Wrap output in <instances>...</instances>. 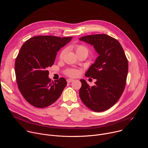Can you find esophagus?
<instances>
[{
    "mask_svg": "<svg viewBox=\"0 0 148 148\" xmlns=\"http://www.w3.org/2000/svg\"><path fill=\"white\" fill-rule=\"evenodd\" d=\"M74 80L73 79H70V78H69V79H67V82H68V83H70V82H71L72 81H73Z\"/></svg>",
    "mask_w": 148,
    "mask_h": 148,
    "instance_id": "obj_1",
    "label": "esophagus"
}]
</instances>
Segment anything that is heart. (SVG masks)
I'll return each mask as SVG.
<instances>
[{
    "label": "heart",
    "instance_id": "heart-1",
    "mask_svg": "<svg viewBox=\"0 0 148 148\" xmlns=\"http://www.w3.org/2000/svg\"><path fill=\"white\" fill-rule=\"evenodd\" d=\"M75 51H76V53L77 55L80 54H86L88 55V48L84 45H78L75 46ZM65 52H66L65 49L62 50L61 51V52L60 53V58H61L63 57ZM66 74L70 77H75L76 75H78V71L75 69H69L66 71Z\"/></svg>",
    "mask_w": 148,
    "mask_h": 148
}]
</instances>
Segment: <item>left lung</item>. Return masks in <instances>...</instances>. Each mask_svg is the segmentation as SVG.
<instances>
[{
  "instance_id": "left-lung-1",
  "label": "left lung",
  "mask_w": 148,
  "mask_h": 148,
  "mask_svg": "<svg viewBox=\"0 0 148 148\" xmlns=\"http://www.w3.org/2000/svg\"><path fill=\"white\" fill-rule=\"evenodd\" d=\"M80 41L93 46L98 54L85 75L96 79L90 87L81 79L79 97L86 106L95 112L107 110L118 101L125 87L128 61L122 47L115 38L105 34L82 37Z\"/></svg>"
}]
</instances>
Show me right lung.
<instances>
[{
	"instance_id": "right-lung-1",
	"label": "right lung",
	"mask_w": 148,
	"mask_h": 148,
	"mask_svg": "<svg viewBox=\"0 0 148 148\" xmlns=\"http://www.w3.org/2000/svg\"><path fill=\"white\" fill-rule=\"evenodd\" d=\"M72 37L38 36L27 40L21 47L15 62L18 88L32 105L43 108L53 103L67 86L64 78L54 82L49 77L57 53Z\"/></svg>"
}]
</instances>
